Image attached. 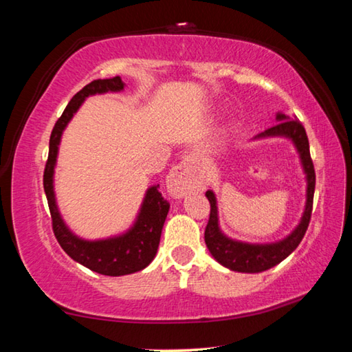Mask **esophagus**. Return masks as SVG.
<instances>
[{"instance_id":"esophagus-1","label":"esophagus","mask_w":352,"mask_h":352,"mask_svg":"<svg viewBox=\"0 0 352 352\" xmlns=\"http://www.w3.org/2000/svg\"><path fill=\"white\" fill-rule=\"evenodd\" d=\"M166 188L174 199H182L184 194L189 192V189L192 188V174H190V163L188 160L170 170L166 178Z\"/></svg>"}]
</instances>
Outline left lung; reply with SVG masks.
<instances>
[{"label": "left lung", "mask_w": 352, "mask_h": 352, "mask_svg": "<svg viewBox=\"0 0 352 352\" xmlns=\"http://www.w3.org/2000/svg\"><path fill=\"white\" fill-rule=\"evenodd\" d=\"M265 138H285L294 144L298 158H300L302 174L306 175L305 211H302L298 225L283 239L264 243L243 242L233 239V237L223 233L219 223V206L216 194H214L212 189L206 190L205 195L211 205L210 220H208L205 230L206 247L210 250L212 258L220 265L233 272L261 273L278 265L279 262H283L300 245L301 239L306 234L309 220H311L315 192V170L311 160V152H309V141L305 127L301 126V122L296 118H290L284 115L283 111H278L275 126L267 129L265 132L256 135L253 141Z\"/></svg>", "instance_id": "left-lung-1"}]
</instances>
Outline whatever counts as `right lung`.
Instances as JSON below:
<instances>
[{
  "label": "right lung",
  "instance_id": "1",
  "mask_svg": "<svg viewBox=\"0 0 352 352\" xmlns=\"http://www.w3.org/2000/svg\"><path fill=\"white\" fill-rule=\"evenodd\" d=\"M124 88H126V83L122 82L121 77L93 80L69 100L63 115L58 118L54 129H52L50 155H47L43 175V186L51 211L52 230H54L60 247L71 259L105 276L132 275V273L144 270L151 264L158 252L162 230L169 212V204L162 197L158 184H153V186L147 188L140 211L136 214L133 223L126 231L102 237V239H85V237L77 236L62 217L54 190V172L62 135L77 110L85 102V99L96 96V94L119 93L124 91Z\"/></svg>",
  "mask_w": 352,
  "mask_h": 352
}]
</instances>
